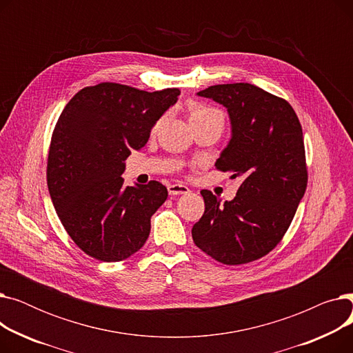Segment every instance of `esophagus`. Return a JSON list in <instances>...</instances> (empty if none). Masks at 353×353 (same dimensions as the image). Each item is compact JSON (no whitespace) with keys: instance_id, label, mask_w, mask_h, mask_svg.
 Wrapping results in <instances>:
<instances>
[{"instance_id":"34e87169","label":"esophagus","mask_w":353,"mask_h":353,"mask_svg":"<svg viewBox=\"0 0 353 353\" xmlns=\"http://www.w3.org/2000/svg\"><path fill=\"white\" fill-rule=\"evenodd\" d=\"M167 190H169V194L172 196H179V194H186L189 193V188L184 186V184H180V183H174V184H170L169 188H167Z\"/></svg>"}]
</instances>
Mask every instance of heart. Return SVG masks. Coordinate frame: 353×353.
<instances>
[{
	"instance_id": "b5f03b06",
	"label": "heart",
	"mask_w": 353,
	"mask_h": 353,
	"mask_svg": "<svg viewBox=\"0 0 353 353\" xmlns=\"http://www.w3.org/2000/svg\"><path fill=\"white\" fill-rule=\"evenodd\" d=\"M189 114H190L192 124L205 121V120H209V119H213V117L223 119V116H221L220 111H217L216 108H212L206 104H201V103H193L189 107Z\"/></svg>"
}]
</instances>
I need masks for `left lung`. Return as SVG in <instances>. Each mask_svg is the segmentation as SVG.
I'll return each instance as SVG.
<instances>
[{
  "instance_id": "1",
  "label": "left lung",
  "mask_w": 353,
  "mask_h": 353,
  "mask_svg": "<svg viewBox=\"0 0 353 353\" xmlns=\"http://www.w3.org/2000/svg\"><path fill=\"white\" fill-rule=\"evenodd\" d=\"M223 104L232 140L216 169L242 179L236 197L209 190L192 229L194 245L223 265L257 261L282 242L307 186L303 132L293 107L249 83L217 84L197 92Z\"/></svg>"
}]
</instances>
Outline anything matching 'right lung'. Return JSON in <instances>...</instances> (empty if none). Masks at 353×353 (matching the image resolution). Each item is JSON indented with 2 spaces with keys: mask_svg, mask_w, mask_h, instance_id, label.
I'll use <instances>...</instances> for the list:
<instances>
[{
  "mask_svg": "<svg viewBox=\"0 0 353 353\" xmlns=\"http://www.w3.org/2000/svg\"><path fill=\"white\" fill-rule=\"evenodd\" d=\"M179 94V88L148 92L100 83L64 107L48 148L47 186L65 232L85 254L120 262L145 243L167 189L156 180L124 186V160L144 147Z\"/></svg>",
  "mask_w": 353,
  "mask_h": 353,
  "instance_id": "obj_1",
  "label": "right lung"
}]
</instances>
